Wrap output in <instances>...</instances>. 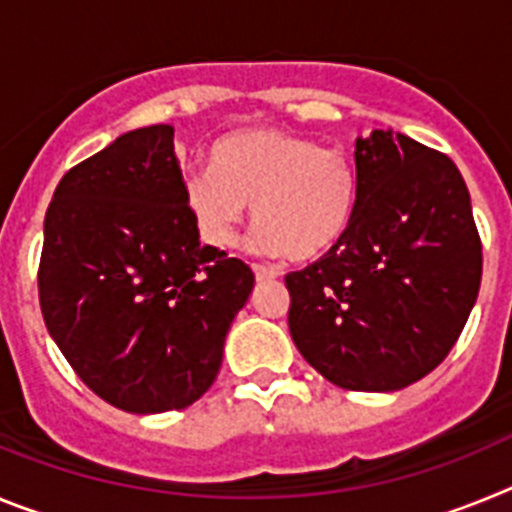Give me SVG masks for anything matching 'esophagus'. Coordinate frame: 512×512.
I'll list each match as a JSON object with an SVG mask.
<instances>
[{
    "label": "esophagus",
    "instance_id": "34e87169",
    "mask_svg": "<svg viewBox=\"0 0 512 512\" xmlns=\"http://www.w3.org/2000/svg\"><path fill=\"white\" fill-rule=\"evenodd\" d=\"M253 274H256V279H259V282H269V279H279V274H282V271L274 269V266L253 264Z\"/></svg>",
    "mask_w": 512,
    "mask_h": 512
}]
</instances>
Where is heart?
I'll list each match as a JSON object with an SVG mask.
<instances>
[{"mask_svg":"<svg viewBox=\"0 0 512 512\" xmlns=\"http://www.w3.org/2000/svg\"><path fill=\"white\" fill-rule=\"evenodd\" d=\"M184 197L212 246L238 241L251 205L253 246L307 261L336 246L354 220L359 171L338 146L287 130L248 128L217 140L210 166L187 176Z\"/></svg>","mask_w":512,"mask_h":512,"instance_id":"obj_1","label":"heart"}]
</instances>
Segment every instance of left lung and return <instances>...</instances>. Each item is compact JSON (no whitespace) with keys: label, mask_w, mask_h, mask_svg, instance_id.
I'll use <instances>...</instances> for the list:
<instances>
[{"label":"left lung","mask_w":512,"mask_h":512,"mask_svg":"<svg viewBox=\"0 0 512 512\" xmlns=\"http://www.w3.org/2000/svg\"><path fill=\"white\" fill-rule=\"evenodd\" d=\"M354 158V220L323 259L284 277L289 333L328 382L395 392L454 348L477 302L482 243L449 156L374 130Z\"/></svg>","instance_id":"left-lung-1"}]
</instances>
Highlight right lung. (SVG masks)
Returning a JSON list of instances; mask_svg holds the SVG:
<instances>
[{"label":"right lung","mask_w":512,"mask_h":512,"mask_svg":"<svg viewBox=\"0 0 512 512\" xmlns=\"http://www.w3.org/2000/svg\"><path fill=\"white\" fill-rule=\"evenodd\" d=\"M253 271L202 246L174 128L112 140L63 174L45 212V328L94 395L125 413L182 410L223 364Z\"/></svg>","instance_id":"1"}]
</instances>
